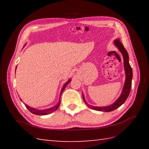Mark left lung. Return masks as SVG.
I'll list each match as a JSON object with an SVG mask.
<instances>
[{"label": "left lung", "mask_w": 149, "mask_h": 149, "mask_svg": "<svg viewBox=\"0 0 149 149\" xmlns=\"http://www.w3.org/2000/svg\"><path fill=\"white\" fill-rule=\"evenodd\" d=\"M114 45H115L117 49L119 50V51L121 52L122 54L123 58V66H124V70L125 73V80L124 85H123V90L122 91V93L120 95L118 99H117L115 102L111 104L109 106H103V107H97V106H93L88 104L87 102L85 100V98L84 95L83 93V98L84 101V102L87 104V106L90 107V108L99 111H104V112H110L114 111L115 109L118 108L120 106H121L122 104L125 102L127 100V97L129 96V93H130L131 89V85H132V68L129 64V55L127 52V50L123 47V44L120 42V41L118 40H115L113 42Z\"/></svg>", "instance_id": "left-lung-1"}]
</instances>
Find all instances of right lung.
Returning <instances> with one entry per match:
<instances>
[{
	"label": "right lung",
	"mask_w": 149,
	"mask_h": 149,
	"mask_svg": "<svg viewBox=\"0 0 149 149\" xmlns=\"http://www.w3.org/2000/svg\"><path fill=\"white\" fill-rule=\"evenodd\" d=\"M16 69H17V67H16ZM15 69V70H16ZM16 72V71H15ZM71 81V79H70L66 81V83L64 84V85H63V86L62 88V89L61 90V92H60V95H59V101L58 104H56V105H55L54 106H53L52 107H50V108H48V109H35L34 108V107H31L29 106L26 105V104H25V106H26V107H27V108L29 110V111L31 112L32 113L34 114V115H49V114H50L53 113L54 111H55L56 110H57L58 109V107L60 105V103H61V100H60V97H61V94L63 93V90H65V88H66V86H67L68 84L70 83V82ZM20 100H22V99H20Z\"/></svg>",
	"instance_id": "add662e5"
}]
</instances>
